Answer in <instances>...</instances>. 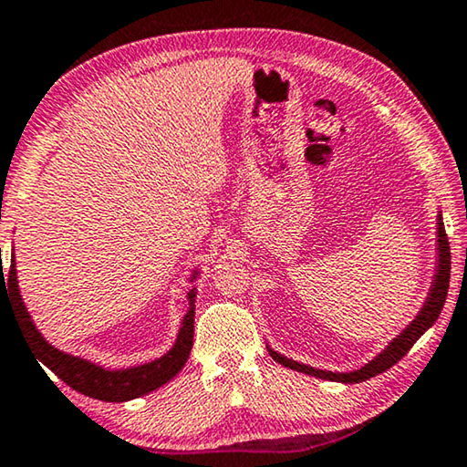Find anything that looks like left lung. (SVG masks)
<instances>
[{"instance_id":"1","label":"left lung","mask_w":467,"mask_h":467,"mask_svg":"<svg viewBox=\"0 0 467 467\" xmlns=\"http://www.w3.org/2000/svg\"><path fill=\"white\" fill-rule=\"evenodd\" d=\"M436 242H438V259H436V274L434 280H431L430 293L425 296L423 307L419 309V314L415 316V320L409 324L407 328L402 330L400 335H396L394 339L388 343L381 354H377L373 360H368L364 367L349 370V373H333V370H322L316 367H307V364H301L296 360H290V358L278 354L272 348L269 354L275 362H280L282 367L299 370V373L312 375L316 379H327V381H339V383H360L367 381L370 377L383 373L394 367V364L400 360V358L407 356V351L415 346V341L421 337L425 330L431 328V324L438 320V316L442 312L444 301H447V293H449V278H451V246H449V238L447 232H444V223H442V214L438 213V223H436Z\"/></svg>"}]
</instances>
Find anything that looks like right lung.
<instances>
[{"mask_svg": "<svg viewBox=\"0 0 467 467\" xmlns=\"http://www.w3.org/2000/svg\"><path fill=\"white\" fill-rule=\"evenodd\" d=\"M0 301L2 296L8 299V303L15 309L18 317L20 328L25 330L26 341L33 348V354H36L37 367L39 362L44 367H48L54 375L58 377L60 381H65L69 388H73L79 394L97 398V400L105 402H126L134 400V398H140L150 391L161 388L168 381L172 379L174 375L179 373L181 368L185 367L189 351L193 346V316H195V288L187 293L189 309L183 316V322H181L177 341L174 346L166 351L161 358H155L151 362L137 364V367L130 368H105L100 364H94L86 358L71 356L67 351H60L48 343L39 333L36 324H33L29 312H26L23 296L18 293V280H16V263H15V250H12V259L8 274L4 275V267H0ZM198 269H193L192 278L193 282L198 278ZM42 368V367H39Z\"/></svg>", "mask_w": 467, "mask_h": 467, "instance_id": "obj_1", "label": "right lung"}]
</instances>
